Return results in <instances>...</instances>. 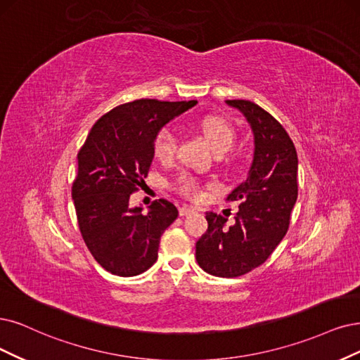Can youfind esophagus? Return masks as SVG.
I'll use <instances>...</instances> for the list:
<instances>
[{
  "label": "esophagus",
  "instance_id": "34e87169",
  "mask_svg": "<svg viewBox=\"0 0 360 360\" xmlns=\"http://www.w3.org/2000/svg\"><path fill=\"white\" fill-rule=\"evenodd\" d=\"M193 214H195V209L194 207H188V206L179 207V215L181 217H188V215H193Z\"/></svg>",
  "mask_w": 360,
  "mask_h": 360
}]
</instances>
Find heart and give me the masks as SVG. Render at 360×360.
Wrapping results in <instances>:
<instances>
[{
    "mask_svg": "<svg viewBox=\"0 0 360 360\" xmlns=\"http://www.w3.org/2000/svg\"><path fill=\"white\" fill-rule=\"evenodd\" d=\"M197 126L198 130L203 133L207 143L212 146V150L217 154L227 153L233 146L236 133L231 124L229 122H225L224 118L217 115H207L203 117L200 122L197 123ZM153 150L155 157L163 160V162H167V160L173 158V155L176 153V138L173 135L172 129L163 127L157 133L153 142ZM179 190L187 195H194L197 194L198 184L195 179L185 176L179 181Z\"/></svg>",
    "mask_w": 360,
    "mask_h": 360,
    "instance_id": "obj_1",
    "label": "heart"
}]
</instances>
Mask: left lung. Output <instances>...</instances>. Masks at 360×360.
Masks as SVG:
<instances>
[{
  "label": "left lung",
  "instance_id": "left-lung-1",
  "mask_svg": "<svg viewBox=\"0 0 360 360\" xmlns=\"http://www.w3.org/2000/svg\"><path fill=\"white\" fill-rule=\"evenodd\" d=\"M254 133V158L248 178L229 194L240 202L236 222L207 212V231L195 243L200 267L218 277H237L267 261L282 242L298 197V157L282 124L250 101H225Z\"/></svg>",
  "mask_w": 360,
  "mask_h": 360
}]
</instances>
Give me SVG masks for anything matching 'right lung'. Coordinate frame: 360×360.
Segmentation results:
<instances>
[{"instance_id":"obj_1","label":"right lung","mask_w":360,"mask_h":360,"mask_svg":"<svg viewBox=\"0 0 360 360\" xmlns=\"http://www.w3.org/2000/svg\"><path fill=\"white\" fill-rule=\"evenodd\" d=\"M195 103L138 99L102 115L89 131L77 155L72 200L84 243L106 271L131 277L157 261L160 237L178 209L160 198L142 214L129 198L148 175L157 133Z\"/></svg>"}]
</instances>
